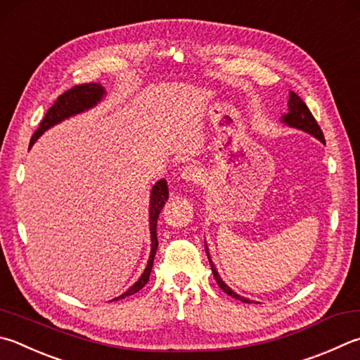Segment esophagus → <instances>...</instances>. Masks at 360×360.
Segmentation results:
<instances>
[{"instance_id": "1", "label": "esophagus", "mask_w": 360, "mask_h": 360, "mask_svg": "<svg viewBox=\"0 0 360 360\" xmlns=\"http://www.w3.org/2000/svg\"><path fill=\"white\" fill-rule=\"evenodd\" d=\"M181 178L186 179V181L200 182L201 178H202V172H201L200 167L192 165V163H188V165L182 167V169H181Z\"/></svg>"}]
</instances>
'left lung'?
Wrapping results in <instances>:
<instances>
[{
  "mask_svg": "<svg viewBox=\"0 0 360 360\" xmlns=\"http://www.w3.org/2000/svg\"><path fill=\"white\" fill-rule=\"evenodd\" d=\"M282 121H283L285 124H288L290 127H296V129L304 130V132L313 135V136H315V139L321 140V141L324 143V135H323V130H321V127L318 126L316 120H315V117H313L311 112L309 110V107L305 105L304 101L300 99V97H299L296 93H292V91H290L288 113H286L285 116H282ZM205 247H206V245H205ZM206 255H207V258H209L207 247H206ZM209 263H211V269H212V274H214L215 282H217V285L220 286V288L224 290V292H226L228 296H231V297H234V299L240 300V302L252 304V300H250V299L239 296V294L234 292V291L230 288V286H228V285L224 282V280L220 278L219 272H217V269H215V266L212 264L211 258H209Z\"/></svg>",
  "mask_w": 360,
  "mask_h": 360,
  "instance_id": "obj_1",
  "label": "left lung"
}]
</instances>
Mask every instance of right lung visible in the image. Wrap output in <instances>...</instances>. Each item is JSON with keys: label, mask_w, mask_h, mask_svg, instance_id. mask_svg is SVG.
Returning <instances> with one entry per match:
<instances>
[{"label": "right lung", "mask_w": 360, "mask_h": 360, "mask_svg": "<svg viewBox=\"0 0 360 360\" xmlns=\"http://www.w3.org/2000/svg\"><path fill=\"white\" fill-rule=\"evenodd\" d=\"M103 94H105V89H103L99 83H84V84H77V86L68 89L66 93H63L58 99L55 101L53 105L49 108V112L45 113L44 120L41 121V126L36 130L31 136L30 141V148L34 145V141L41 136L45 130L50 129L55 124L61 122L64 120H68L69 116H74L84 112V110L93 108L97 105V102L102 101ZM168 200V186L165 179H160L154 184L153 191H151V201H149V230H151V255H149L148 259V266L145 272L141 274V277L136 280V282L130 286V288L121 294L120 297H115L113 300L117 299H124L126 296H132V294L139 292L143 286L148 283L149 280V274H151L153 269V263H154V257L155 252H158V219L159 214L162 211L163 205Z\"/></svg>", "instance_id": "add662e5"}]
</instances>
